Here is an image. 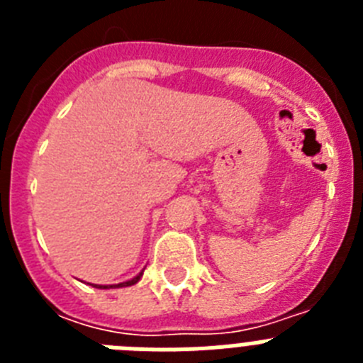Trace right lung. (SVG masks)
<instances>
[{
    "label": "right lung",
    "instance_id": "obj_1",
    "mask_svg": "<svg viewBox=\"0 0 363 363\" xmlns=\"http://www.w3.org/2000/svg\"><path fill=\"white\" fill-rule=\"evenodd\" d=\"M143 271L140 272V274H136L134 278H130V280L127 281H121V284H114V285H94V287H98V289H116V287H129V285H134L140 281V278H142Z\"/></svg>",
    "mask_w": 363,
    "mask_h": 363
}]
</instances>
